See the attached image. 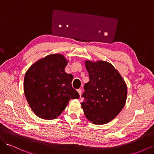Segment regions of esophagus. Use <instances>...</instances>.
<instances>
[{
    "instance_id": "34e87169",
    "label": "esophagus",
    "mask_w": 154,
    "mask_h": 154,
    "mask_svg": "<svg viewBox=\"0 0 154 154\" xmlns=\"http://www.w3.org/2000/svg\"><path fill=\"white\" fill-rule=\"evenodd\" d=\"M82 91L81 88H80V89L78 90V92L79 93V95H80V96H82Z\"/></svg>"
}]
</instances>
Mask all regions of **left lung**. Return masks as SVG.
Listing matches in <instances>:
<instances>
[{
    "label": "left lung",
    "instance_id": "8db88e82",
    "mask_svg": "<svg viewBox=\"0 0 154 154\" xmlns=\"http://www.w3.org/2000/svg\"><path fill=\"white\" fill-rule=\"evenodd\" d=\"M89 82L84 85L81 103L87 119L104 125L117 116L125 105L127 86L122 76L108 62L85 60Z\"/></svg>",
    "mask_w": 154,
    "mask_h": 154
}]
</instances>
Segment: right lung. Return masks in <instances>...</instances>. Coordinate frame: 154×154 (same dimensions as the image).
I'll return each instance as SVG.
<instances>
[{"mask_svg": "<svg viewBox=\"0 0 154 154\" xmlns=\"http://www.w3.org/2000/svg\"><path fill=\"white\" fill-rule=\"evenodd\" d=\"M68 60L62 54H52L39 59L27 69L24 80L26 100L38 117L57 118L71 99L79 98L72 88L73 76L65 71Z\"/></svg>", "mask_w": 154, "mask_h": 154, "instance_id": "right-lung-1", "label": "right lung"}]
</instances>
